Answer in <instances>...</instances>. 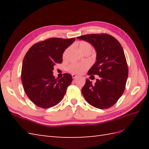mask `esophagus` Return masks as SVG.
Segmentation results:
<instances>
[{
  "mask_svg": "<svg viewBox=\"0 0 149 149\" xmlns=\"http://www.w3.org/2000/svg\"><path fill=\"white\" fill-rule=\"evenodd\" d=\"M72 78L74 79H76L77 77V75L76 74H73L72 75Z\"/></svg>",
  "mask_w": 149,
  "mask_h": 149,
  "instance_id": "obj_1",
  "label": "esophagus"
}]
</instances>
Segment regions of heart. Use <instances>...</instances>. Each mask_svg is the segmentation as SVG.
<instances>
[{
    "instance_id": "heart-1",
    "label": "heart",
    "mask_w": 149,
    "mask_h": 149,
    "mask_svg": "<svg viewBox=\"0 0 149 149\" xmlns=\"http://www.w3.org/2000/svg\"><path fill=\"white\" fill-rule=\"evenodd\" d=\"M79 48L81 51L83 52V51L88 49L91 50V45L89 43L85 42H81L79 43ZM68 49L66 50L64 52V56L67 53ZM88 67V65L86 63H72L68 66V70L74 73V74H81V73L84 72L87 68Z\"/></svg>"
}]
</instances>
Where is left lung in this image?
I'll use <instances>...</instances> for the list:
<instances>
[{
    "label": "left lung",
    "instance_id": "obj_1",
    "mask_svg": "<svg viewBox=\"0 0 149 149\" xmlns=\"http://www.w3.org/2000/svg\"><path fill=\"white\" fill-rule=\"evenodd\" d=\"M90 43L96 51V61L88 75H98L95 84L87 79L82 88L88 104L99 109H107L115 104L124 91L128 67L120 43L109 34H87L77 37Z\"/></svg>",
    "mask_w": 149,
    "mask_h": 149
}]
</instances>
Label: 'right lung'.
I'll return each mask as SVG.
<instances>
[{
	"instance_id": "obj_1",
	"label": "right lung",
	"mask_w": 149,
	"mask_h": 149,
	"mask_svg": "<svg viewBox=\"0 0 149 149\" xmlns=\"http://www.w3.org/2000/svg\"><path fill=\"white\" fill-rule=\"evenodd\" d=\"M75 38L47 39L34 44L25 56L22 67V81L29 99L40 107L57 105L70 85L72 77L65 74L60 79L53 75L54 66L61 63L63 54Z\"/></svg>"
}]
</instances>
